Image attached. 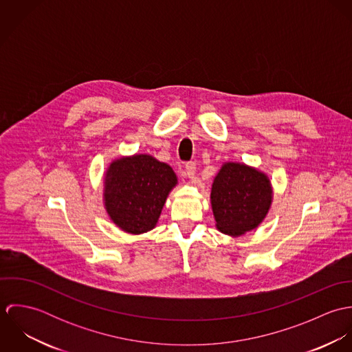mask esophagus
Segmentation results:
<instances>
[{
	"label": "esophagus",
	"instance_id": "34e87169",
	"mask_svg": "<svg viewBox=\"0 0 352 352\" xmlns=\"http://www.w3.org/2000/svg\"><path fill=\"white\" fill-rule=\"evenodd\" d=\"M197 173V166L194 162H190L186 165V175L188 176V179H194Z\"/></svg>",
	"mask_w": 352,
	"mask_h": 352
}]
</instances>
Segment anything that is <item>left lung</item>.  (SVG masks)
<instances>
[{
  "instance_id": "left-lung-1",
  "label": "left lung",
  "mask_w": 352,
  "mask_h": 352,
  "mask_svg": "<svg viewBox=\"0 0 352 352\" xmlns=\"http://www.w3.org/2000/svg\"><path fill=\"white\" fill-rule=\"evenodd\" d=\"M268 176L244 162H225L211 186V208L217 229L240 237L256 229L272 203Z\"/></svg>"
}]
</instances>
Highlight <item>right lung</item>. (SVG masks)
Wrapping results in <instances>:
<instances>
[{"label":"right lung","instance_id":"right-lung-1","mask_svg":"<svg viewBox=\"0 0 352 352\" xmlns=\"http://www.w3.org/2000/svg\"><path fill=\"white\" fill-rule=\"evenodd\" d=\"M177 186L172 166L151 154L113 160L104 173L102 201L123 232L142 234L155 228L169 192Z\"/></svg>","mask_w":352,"mask_h":352}]
</instances>
